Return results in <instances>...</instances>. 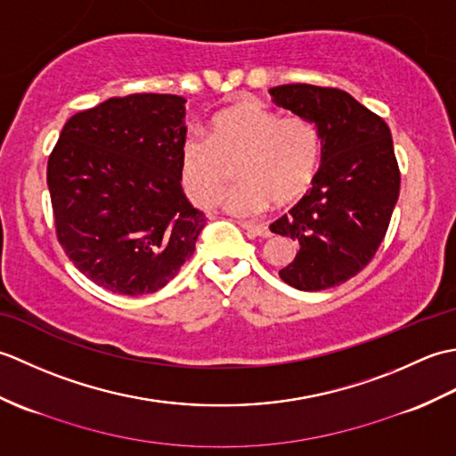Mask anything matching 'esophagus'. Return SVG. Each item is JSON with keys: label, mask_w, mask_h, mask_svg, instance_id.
I'll return each mask as SVG.
<instances>
[{"label": "esophagus", "mask_w": 456, "mask_h": 456, "mask_svg": "<svg viewBox=\"0 0 456 456\" xmlns=\"http://www.w3.org/2000/svg\"><path fill=\"white\" fill-rule=\"evenodd\" d=\"M240 227H243L248 235L253 237H270L273 233H270V229L266 225H258V223H240Z\"/></svg>", "instance_id": "34e87169"}]
</instances>
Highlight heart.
Returning a JSON list of instances; mask_svg holds the SVG:
<instances>
[{
	"label": "heart",
	"mask_w": 456,
	"mask_h": 456,
	"mask_svg": "<svg viewBox=\"0 0 456 456\" xmlns=\"http://www.w3.org/2000/svg\"><path fill=\"white\" fill-rule=\"evenodd\" d=\"M240 160V182L225 208L250 216L270 203L289 206L304 198L322 164V134L304 118H284L245 102L217 113L209 139L188 133L180 144V180L200 206H213L229 186L231 167Z\"/></svg>",
	"instance_id": "1"
}]
</instances>
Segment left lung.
Instances as JSON below:
<instances>
[{
    "instance_id": "1",
    "label": "left lung",
    "mask_w": 456,
    "mask_h": 456,
    "mask_svg": "<svg viewBox=\"0 0 456 456\" xmlns=\"http://www.w3.org/2000/svg\"><path fill=\"white\" fill-rule=\"evenodd\" d=\"M278 108L312 121L322 134L314 188L270 225L297 243L280 270L286 284L319 292L353 278L370 263L400 196L390 127L351 94L312 84L270 88Z\"/></svg>"
}]
</instances>
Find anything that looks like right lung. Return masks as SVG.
Listing matches in <instances>:
<instances>
[{"label": "right lung", "mask_w": 456, "mask_h": 456, "mask_svg": "<svg viewBox=\"0 0 456 456\" xmlns=\"http://www.w3.org/2000/svg\"><path fill=\"white\" fill-rule=\"evenodd\" d=\"M183 103L174 94L105 100L66 121L48 159L58 240L113 294L167 286L206 227L180 186Z\"/></svg>", "instance_id": "1"}]
</instances>
